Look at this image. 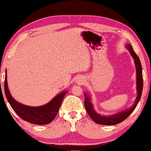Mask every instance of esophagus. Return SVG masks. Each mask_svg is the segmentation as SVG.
Here are the masks:
<instances>
[{"instance_id":"esophagus-1","label":"esophagus","mask_w":151,"mask_h":151,"mask_svg":"<svg viewBox=\"0 0 151 151\" xmlns=\"http://www.w3.org/2000/svg\"><path fill=\"white\" fill-rule=\"evenodd\" d=\"M83 81H84V79L82 78H78L77 79V80L76 81V83H77L78 84H82Z\"/></svg>"}]
</instances>
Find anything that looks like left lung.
Returning a JSON list of instances; mask_svg holds the SVG:
<instances>
[{
    "label": "left lung",
    "instance_id": "left-lung-1",
    "mask_svg": "<svg viewBox=\"0 0 151 151\" xmlns=\"http://www.w3.org/2000/svg\"><path fill=\"white\" fill-rule=\"evenodd\" d=\"M127 49L130 51V54L134 59V63L136 69V89H137V97L135 99V102L131 107L129 108H126L125 110L120 111L117 113L113 114L111 115H102L100 113L96 112L94 109L93 104L92 102V96L87 92H84V106H85L86 110L87 113L90 116L91 118L93 120L94 122L96 123L100 124V125H113L116 124L120 123V122L125 120L130 114L133 112L136 106L138 104L139 101L140 100V97L142 95V91H143V72H142V66L140 63V59L132 49V46L130 44H127L125 45Z\"/></svg>",
    "mask_w": 151,
    "mask_h": 151
}]
</instances>
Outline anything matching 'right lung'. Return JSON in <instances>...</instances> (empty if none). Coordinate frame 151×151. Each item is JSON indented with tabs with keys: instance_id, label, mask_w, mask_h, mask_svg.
Instances as JSON below:
<instances>
[{
	"instance_id": "1",
	"label": "right lung",
	"mask_w": 151,
	"mask_h": 151,
	"mask_svg": "<svg viewBox=\"0 0 151 151\" xmlns=\"http://www.w3.org/2000/svg\"><path fill=\"white\" fill-rule=\"evenodd\" d=\"M5 94L10 105L18 115L23 120L36 125H46L52 121L57 115L59 107L62 104L64 96L67 93V90H64L56 95L50 102L46 105L31 107L17 102L10 93L7 82V72L6 71V77L4 82Z\"/></svg>"
}]
</instances>
